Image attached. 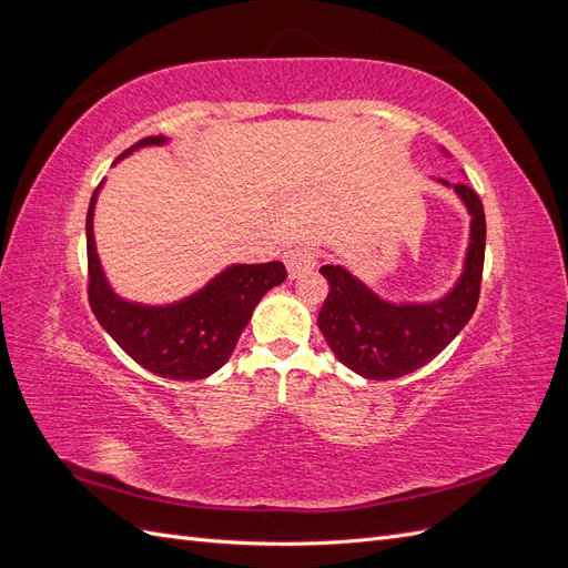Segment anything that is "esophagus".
Masks as SVG:
<instances>
[{"label": "esophagus", "instance_id": "34e87169", "mask_svg": "<svg viewBox=\"0 0 568 568\" xmlns=\"http://www.w3.org/2000/svg\"><path fill=\"white\" fill-rule=\"evenodd\" d=\"M284 265L288 270V277L298 280L303 274L315 270L317 261H315V253L307 246H294L284 253Z\"/></svg>", "mask_w": 568, "mask_h": 568}]
</instances>
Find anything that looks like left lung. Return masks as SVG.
Instances as JSON below:
<instances>
[{"instance_id": "obj_1", "label": "left lung", "mask_w": 568, "mask_h": 568, "mask_svg": "<svg viewBox=\"0 0 568 568\" xmlns=\"http://www.w3.org/2000/svg\"><path fill=\"white\" fill-rule=\"evenodd\" d=\"M438 182L453 189L471 217L462 274L448 294L428 303H393L343 265L320 267L332 288L317 317L320 332L338 363L365 379H398L432 363L476 311L486 253L484 203L464 182Z\"/></svg>"}]
</instances>
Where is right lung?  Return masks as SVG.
Here are the masks:
<instances>
[{
  "label": "right lung",
  "mask_w": 568,
  "mask_h": 568,
  "mask_svg": "<svg viewBox=\"0 0 568 568\" xmlns=\"http://www.w3.org/2000/svg\"><path fill=\"white\" fill-rule=\"evenodd\" d=\"M163 134L144 136L115 159L123 161L144 146H163ZM104 184V182H101ZM88 211V267L90 305L106 334L136 365L173 382H199L227 363L236 341L246 329L255 305L270 288L286 280V267L274 263L227 265L220 274L182 301L165 305L134 303L118 296L101 267L94 242V205Z\"/></svg>",
  "instance_id": "add662e5"
}]
</instances>
